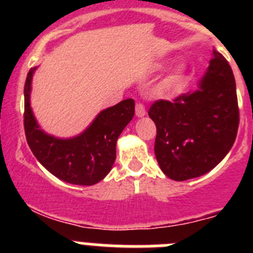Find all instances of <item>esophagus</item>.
<instances>
[{"mask_svg": "<svg viewBox=\"0 0 253 253\" xmlns=\"http://www.w3.org/2000/svg\"><path fill=\"white\" fill-rule=\"evenodd\" d=\"M135 115H137L138 118H142V116L146 115V107H144L143 104H140V102H137V104H135Z\"/></svg>", "mask_w": 253, "mask_h": 253, "instance_id": "obj_1", "label": "esophagus"}]
</instances>
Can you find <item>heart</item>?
Returning <instances> with one entry per match:
<instances>
[{"instance_id": "1", "label": "heart", "mask_w": 253, "mask_h": 253, "mask_svg": "<svg viewBox=\"0 0 253 253\" xmlns=\"http://www.w3.org/2000/svg\"><path fill=\"white\" fill-rule=\"evenodd\" d=\"M185 73V66L182 63H176L175 66L172 67L171 71L169 72L167 77L165 78V86L166 87H172L175 86L177 82H180V80L184 77Z\"/></svg>"}]
</instances>
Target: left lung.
Returning a JSON list of instances; mask_svg holds the SVG:
<instances>
[{"label":"left lung","instance_id":"1","mask_svg":"<svg viewBox=\"0 0 253 253\" xmlns=\"http://www.w3.org/2000/svg\"><path fill=\"white\" fill-rule=\"evenodd\" d=\"M148 115L156 124L154 154L167 177L185 181L204 175L231 151L240 125L236 81L228 60L213 50L195 92L157 100Z\"/></svg>","mask_w":253,"mask_h":253}]
</instances>
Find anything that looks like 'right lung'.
Masks as SVG:
<instances>
[{
	"label": "right lung",
	"instance_id": "right-lung-1",
	"mask_svg": "<svg viewBox=\"0 0 253 253\" xmlns=\"http://www.w3.org/2000/svg\"><path fill=\"white\" fill-rule=\"evenodd\" d=\"M28 73L24 87V128L31 152L51 175L73 185L97 184L110 172L116 158V140L134 116V100L126 99L102 110L82 134L59 139L39 128L30 107L31 80Z\"/></svg>",
	"mask_w": 253,
	"mask_h": 253
}]
</instances>
